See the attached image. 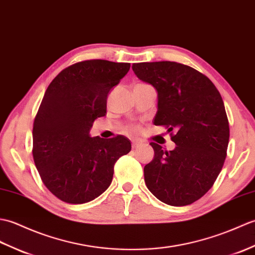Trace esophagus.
<instances>
[{"label": "esophagus", "mask_w": 255, "mask_h": 255, "mask_svg": "<svg viewBox=\"0 0 255 255\" xmlns=\"http://www.w3.org/2000/svg\"><path fill=\"white\" fill-rule=\"evenodd\" d=\"M140 144H142V143L138 142V140H132V146L134 147V148H135V147H138Z\"/></svg>", "instance_id": "1"}]
</instances>
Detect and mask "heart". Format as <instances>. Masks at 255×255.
I'll use <instances>...</instances> for the list:
<instances>
[{
  "label": "heart",
  "instance_id": "b5f03b06",
  "mask_svg": "<svg viewBox=\"0 0 255 255\" xmlns=\"http://www.w3.org/2000/svg\"><path fill=\"white\" fill-rule=\"evenodd\" d=\"M131 131H132V132H136V131H137V128H131Z\"/></svg>",
  "mask_w": 255,
  "mask_h": 255
}]
</instances>
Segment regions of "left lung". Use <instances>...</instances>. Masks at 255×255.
<instances>
[{"label": "left lung", "mask_w": 255, "mask_h": 255, "mask_svg": "<svg viewBox=\"0 0 255 255\" xmlns=\"http://www.w3.org/2000/svg\"><path fill=\"white\" fill-rule=\"evenodd\" d=\"M132 69L156 88L154 123L166 127L177 145L168 151L150 143L155 156L144 167L146 186L168 205H190L212 188L227 156L229 122L222 96L207 76L177 62H143Z\"/></svg>", "instance_id": "left-lung-1"}]
</instances>
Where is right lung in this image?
Instances as JSON below:
<instances>
[{
    "mask_svg": "<svg viewBox=\"0 0 255 255\" xmlns=\"http://www.w3.org/2000/svg\"><path fill=\"white\" fill-rule=\"evenodd\" d=\"M129 63L86 60L61 71L50 83L33 121L32 156L47 189L70 204L93 201L109 188L117 160L131 150L122 135L90 137L107 112L110 89Z\"/></svg>",
    "mask_w": 255,
    "mask_h": 255,
    "instance_id": "1",
    "label": "right lung"
}]
</instances>
